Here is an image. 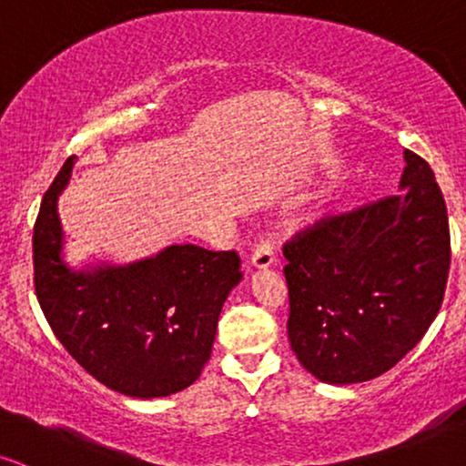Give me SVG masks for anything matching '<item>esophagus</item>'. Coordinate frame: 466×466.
<instances>
[{
	"label": "esophagus",
	"mask_w": 466,
	"mask_h": 466,
	"mask_svg": "<svg viewBox=\"0 0 466 466\" xmlns=\"http://www.w3.org/2000/svg\"><path fill=\"white\" fill-rule=\"evenodd\" d=\"M274 261H277V257H274V242L269 238H261L259 242H257L255 250H252V266L266 269L269 266H274Z\"/></svg>",
	"instance_id": "34e87169"
}]
</instances>
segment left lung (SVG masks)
Returning a JSON list of instances; mask_svg holds the SVG:
<instances>
[{"mask_svg":"<svg viewBox=\"0 0 466 466\" xmlns=\"http://www.w3.org/2000/svg\"><path fill=\"white\" fill-rule=\"evenodd\" d=\"M404 192L324 216L283 246L287 335L321 382H365L421 341L443 304L450 220L430 164L406 151Z\"/></svg>","mask_w":466,"mask_h":466,"instance_id":"8db88e82","label":"left lung"}]
</instances>
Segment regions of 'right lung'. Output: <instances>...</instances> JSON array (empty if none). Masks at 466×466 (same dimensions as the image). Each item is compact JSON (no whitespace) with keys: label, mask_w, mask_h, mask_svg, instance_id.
<instances>
[{"label":"right lung","mask_w":466,"mask_h":466,"mask_svg":"<svg viewBox=\"0 0 466 466\" xmlns=\"http://www.w3.org/2000/svg\"><path fill=\"white\" fill-rule=\"evenodd\" d=\"M68 157L45 192L34 224V287L57 341L95 380L129 398L189 387L211 356L222 304L242 280L235 250L170 246L125 268L71 272L60 259L57 197Z\"/></svg>","instance_id":"add662e5"}]
</instances>
